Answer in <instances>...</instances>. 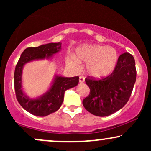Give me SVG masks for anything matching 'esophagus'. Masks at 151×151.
<instances>
[{
	"label": "esophagus",
	"instance_id": "esophagus-1",
	"mask_svg": "<svg viewBox=\"0 0 151 151\" xmlns=\"http://www.w3.org/2000/svg\"><path fill=\"white\" fill-rule=\"evenodd\" d=\"M79 82H80V83H82V82H84V76L81 75L80 77H79Z\"/></svg>",
	"mask_w": 151,
	"mask_h": 151
}]
</instances>
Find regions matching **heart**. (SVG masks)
<instances>
[{
    "mask_svg": "<svg viewBox=\"0 0 151 151\" xmlns=\"http://www.w3.org/2000/svg\"><path fill=\"white\" fill-rule=\"evenodd\" d=\"M79 61L85 62L86 70L90 75L101 78L109 75L116 65L118 53L114 48L97 45H86L77 51ZM72 60L77 61L74 57Z\"/></svg>",
    "mask_w": 151,
    "mask_h": 151,
    "instance_id": "obj_1",
    "label": "heart"
}]
</instances>
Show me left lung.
Masks as SVG:
<instances>
[{"instance_id":"8db88e82","label":"left lung","mask_w":151,"mask_h":151,"mask_svg":"<svg viewBox=\"0 0 151 151\" xmlns=\"http://www.w3.org/2000/svg\"><path fill=\"white\" fill-rule=\"evenodd\" d=\"M136 79V69L133 55L125 52L119 56L114 70L101 79H85L90 93L83 99V106L97 116L115 113L129 101Z\"/></svg>"}]
</instances>
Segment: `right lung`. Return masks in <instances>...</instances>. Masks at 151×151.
Returning <instances> with one entry per match:
<instances>
[{"label":"right lung","mask_w":151,"mask_h":151,"mask_svg":"<svg viewBox=\"0 0 151 151\" xmlns=\"http://www.w3.org/2000/svg\"><path fill=\"white\" fill-rule=\"evenodd\" d=\"M62 43H48L37 47H27L20 55L15 69V96L21 106L29 113L37 116H45L58 111L64 100L66 90L77 86L79 77H64L56 76L50 89L40 97L30 99L22 90V67L27 62L35 60L49 59L61 50Z\"/></svg>","instance_id":"obj_1"}]
</instances>
